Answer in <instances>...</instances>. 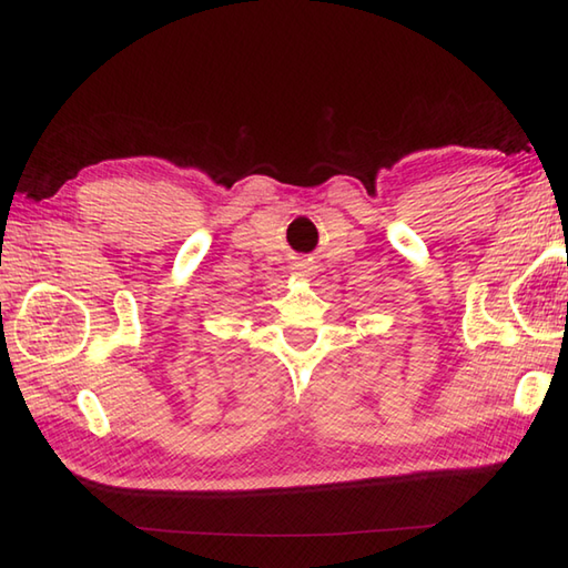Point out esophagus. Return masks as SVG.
Wrapping results in <instances>:
<instances>
[{"instance_id":"1","label":"esophagus","mask_w":568,"mask_h":568,"mask_svg":"<svg viewBox=\"0 0 568 568\" xmlns=\"http://www.w3.org/2000/svg\"><path fill=\"white\" fill-rule=\"evenodd\" d=\"M312 268H314L312 261H307V258H300L293 264V271L300 273V275H312Z\"/></svg>"}]
</instances>
